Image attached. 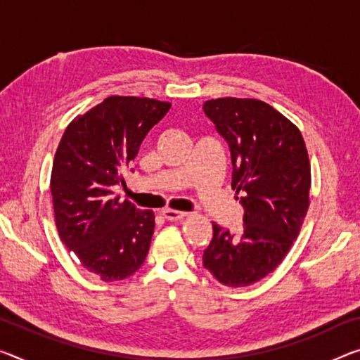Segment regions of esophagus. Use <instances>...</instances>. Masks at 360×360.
I'll return each instance as SVG.
<instances>
[{
	"instance_id": "obj_1",
	"label": "esophagus",
	"mask_w": 360,
	"mask_h": 360,
	"mask_svg": "<svg viewBox=\"0 0 360 360\" xmlns=\"http://www.w3.org/2000/svg\"><path fill=\"white\" fill-rule=\"evenodd\" d=\"M162 215L165 220H169V222H179V220L185 219L188 214L180 212V211H174V209H165V211H162Z\"/></svg>"
}]
</instances>
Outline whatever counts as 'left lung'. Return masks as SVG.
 <instances>
[{
    "label": "left lung",
    "instance_id": "left-lung-1",
    "mask_svg": "<svg viewBox=\"0 0 360 360\" xmlns=\"http://www.w3.org/2000/svg\"><path fill=\"white\" fill-rule=\"evenodd\" d=\"M202 109L229 143L231 188L241 193L245 209L236 233L212 224L202 265L222 285L241 288L274 272L300 235L309 209L311 164L300 129L270 104L217 98Z\"/></svg>",
    "mask_w": 360,
    "mask_h": 360
}]
</instances>
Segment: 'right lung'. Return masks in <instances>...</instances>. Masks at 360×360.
<instances>
[{
  "label": "right lung",
  "mask_w": 360,
  "mask_h": 360,
  "mask_svg": "<svg viewBox=\"0 0 360 360\" xmlns=\"http://www.w3.org/2000/svg\"><path fill=\"white\" fill-rule=\"evenodd\" d=\"M170 103L109 96L65 129L51 172L54 220L60 241L103 281L134 275L151 245L154 212L114 198L148 131Z\"/></svg>",
  "instance_id": "1"
}]
</instances>
